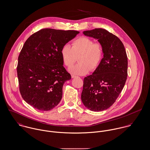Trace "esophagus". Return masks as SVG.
<instances>
[{
	"mask_svg": "<svg viewBox=\"0 0 150 150\" xmlns=\"http://www.w3.org/2000/svg\"><path fill=\"white\" fill-rule=\"evenodd\" d=\"M76 77H77V76H74V75H71V78H72V79L76 78Z\"/></svg>",
	"mask_w": 150,
	"mask_h": 150,
	"instance_id": "esophagus-1",
	"label": "esophagus"
}]
</instances>
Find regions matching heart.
<instances>
[{"mask_svg":"<svg viewBox=\"0 0 150 150\" xmlns=\"http://www.w3.org/2000/svg\"><path fill=\"white\" fill-rule=\"evenodd\" d=\"M71 47L65 44L61 48V55L64 65L70 68L77 61V64L69 69V71L76 75L86 74L91 69L95 70L100 64L104 55V49L100 43H95L88 37H81L73 41Z\"/></svg>","mask_w":150,"mask_h":150,"instance_id":"1","label":"heart"}]
</instances>
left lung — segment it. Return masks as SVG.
<instances>
[{"label":"left lung","instance_id":"left-lung-1","mask_svg":"<svg viewBox=\"0 0 150 150\" xmlns=\"http://www.w3.org/2000/svg\"><path fill=\"white\" fill-rule=\"evenodd\" d=\"M83 34L102 45L104 57L92 74L83 79L82 102L91 110L102 111L112 105L123 90L127 77V55L122 42L105 29Z\"/></svg>","mask_w":150,"mask_h":150}]
</instances>
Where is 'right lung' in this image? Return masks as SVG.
I'll return each mask as SVG.
<instances>
[{
    "mask_svg": "<svg viewBox=\"0 0 150 150\" xmlns=\"http://www.w3.org/2000/svg\"><path fill=\"white\" fill-rule=\"evenodd\" d=\"M80 32L43 28L25 42L18 57L17 75L23 100L35 109H53L62 97L65 82L71 76L64 67L63 45Z\"/></svg>",
    "mask_w": 150,
    "mask_h": 150,
    "instance_id": "add662e5",
    "label": "right lung"
}]
</instances>
